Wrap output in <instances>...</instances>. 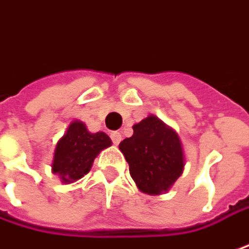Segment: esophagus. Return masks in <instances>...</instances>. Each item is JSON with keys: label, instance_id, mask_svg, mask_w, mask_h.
Masks as SVG:
<instances>
[{"label": "esophagus", "instance_id": "34e87169", "mask_svg": "<svg viewBox=\"0 0 249 249\" xmlns=\"http://www.w3.org/2000/svg\"><path fill=\"white\" fill-rule=\"evenodd\" d=\"M121 140H123V137H121V134H120V132H117V131L111 132V141H112V144L118 145V144L121 142Z\"/></svg>", "mask_w": 249, "mask_h": 249}]
</instances>
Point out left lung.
<instances>
[{
	"label": "left lung",
	"instance_id": "left-lung-1",
	"mask_svg": "<svg viewBox=\"0 0 249 249\" xmlns=\"http://www.w3.org/2000/svg\"><path fill=\"white\" fill-rule=\"evenodd\" d=\"M132 129V137L120 144L132 179L149 195L168 191L184 170L178 134L154 115L135 124Z\"/></svg>",
	"mask_w": 249,
	"mask_h": 249
}]
</instances>
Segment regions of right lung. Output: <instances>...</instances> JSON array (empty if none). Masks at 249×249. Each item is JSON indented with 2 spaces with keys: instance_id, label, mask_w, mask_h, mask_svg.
<instances>
[{
  "instance_id": "obj_1",
  "label": "right lung",
  "mask_w": 249,
  "mask_h": 249,
  "mask_svg": "<svg viewBox=\"0 0 249 249\" xmlns=\"http://www.w3.org/2000/svg\"><path fill=\"white\" fill-rule=\"evenodd\" d=\"M109 145L111 140L107 134H91L82 123L74 121L58 141L53 172L58 174L65 184L74 182L89 172L95 157Z\"/></svg>"
}]
</instances>
